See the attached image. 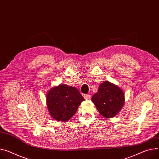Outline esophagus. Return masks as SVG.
Masks as SVG:
<instances>
[{"label": "esophagus", "instance_id": "34e87169", "mask_svg": "<svg viewBox=\"0 0 159 159\" xmlns=\"http://www.w3.org/2000/svg\"><path fill=\"white\" fill-rule=\"evenodd\" d=\"M84 98L86 100H89L90 99V95L89 94H84Z\"/></svg>", "mask_w": 159, "mask_h": 159}]
</instances>
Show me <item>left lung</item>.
Returning a JSON list of instances; mask_svg holds the SVG:
<instances>
[{"mask_svg": "<svg viewBox=\"0 0 159 159\" xmlns=\"http://www.w3.org/2000/svg\"><path fill=\"white\" fill-rule=\"evenodd\" d=\"M92 101L102 116L109 118L120 112L124 104L125 97L123 91L116 85L104 81L92 97Z\"/></svg>", "mask_w": 159, "mask_h": 159, "instance_id": "8db88e82", "label": "left lung"}]
</instances>
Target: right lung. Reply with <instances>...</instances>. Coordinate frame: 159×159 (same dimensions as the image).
I'll return each instance as SVG.
<instances>
[{
	"instance_id": "add662e5",
	"label": "right lung",
	"mask_w": 159,
	"mask_h": 159,
	"mask_svg": "<svg viewBox=\"0 0 159 159\" xmlns=\"http://www.w3.org/2000/svg\"><path fill=\"white\" fill-rule=\"evenodd\" d=\"M84 100L77 89L62 84L52 88L46 95L49 113L60 121H68Z\"/></svg>"
}]
</instances>
